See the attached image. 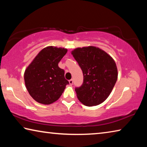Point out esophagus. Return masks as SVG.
I'll return each mask as SVG.
<instances>
[{
    "instance_id": "1",
    "label": "esophagus",
    "mask_w": 147,
    "mask_h": 147,
    "mask_svg": "<svg viewBox=\"0 0 147 147\" xmlns=\"http://www.w3.org/2000/svg\"><path fill=\"white\" fill-rule=\"evenodd\" d=\"M69 84H70V85H73V80H69Z\"/></svg>"
}]
</instances>
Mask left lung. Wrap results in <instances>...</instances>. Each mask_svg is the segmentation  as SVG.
<instances>
[{"instance_id": "obj_1", "label": "left lung", "mask_w": 147, "mask_h": 147, "mask_svg": "<svg viewBox=\"0 0 147 147\" xmlns=\"http://www.w3.org/2000/svg\"><path fill=\"white\" fill-rule=\"evenodd\" d=\"M84 74L77 98L87 106H97L108 97L117 82L118 71L112 57L98 47H78L71 51Z\"/></svg>"}]
</instances>
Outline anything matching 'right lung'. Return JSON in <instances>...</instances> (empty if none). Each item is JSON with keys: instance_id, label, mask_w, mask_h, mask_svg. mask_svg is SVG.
Masks as SVG:
<instances>
[{"instance_id": "obj_1", "label": "right lung", "mask_w": 147, "mask_h": 147, "mask_svg": "<svg viewBox=\"0 0 147 147\" xmlns=\"http://www.w3.org/2000/svg\"><path fill=\"white\" fill-rule=\"evenodd\" d=\"M67 49L48 46L37 54L24 73V83L32 98L42 104L58 100L69 82L58 63Z\"/></svg>"}]
</instances>
